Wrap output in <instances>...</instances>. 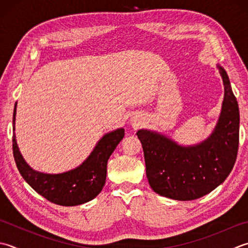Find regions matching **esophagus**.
I'll use <instances>...</instances> for the list:
<instances>
[{
  "label": "esophagus",
  "instance_id": "obj_1",
  "mask_svg": "<svg viewBox=\"0 0 248 248\" xmlns=\"http://www.w3.org/2000/svg\"><path fill=\"white\" fill-rule=\"evenodd\" d=\"M131 123H132V124H138V118L137 117L131 118Z\"/></svg>",
  "mask_w": 248,
  "mask_h": 248
}]
</instances>
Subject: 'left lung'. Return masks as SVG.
I'll return each instance as SVG.
<instances>
[{
	"mask_svg": "<svg viewBox=\"0 0 248 248\" xmlns=\"http://www.w3.org/2000/svg\"><path fill=\"white\" fill-rule=\"evenodd\" d=\"M225 95L215 129L196 145H179L156 131L137 132L143 146L146 175L153 190L173 200L190 201L214 190L233 169L239 148L240 111L229 77L217 64Z\"/></svg>",
	"mask_w": 248,
	"mask_h": 248,
	"instance_id": "left-lung-1",
	"label": "left lung"
}]
</instances>
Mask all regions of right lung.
I'll return each mask as SVG.
<instances>
[{
  "label": "right lung",
  "mask_w": 248,
  "mask_h": 248,
  "mask_svg": "<svg viewBox=\"0 0 248 248\" xmlns=\"http://www.w3.org/2000/svg\"><path fill=\"white\" fill-rule=\"evenodd\" d=\"M16 108L17 102L13 115V153L24 181L38 195L58 205H80L98 196L105 185L106 168L110 155L124 137V128L104 134L85 161L75 169L58 174L44 173L29 166L19 150L15 134Z\"/></svg>",
  "instance_id": "add662e5"
}]
</instances>
